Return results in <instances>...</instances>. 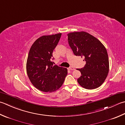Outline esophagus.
I'll return each mask as SVG.
<instances>
[{"instance_id":"1","label":"esophagus","mask_w":125,"mask_h":125,"mask_svg":"<svg viewBox=\"0 0 125 125\" xmlns=\"http://www.w3.org/2000/svg\"><path fill=\"white\" fill-rule=\"evenodd\" d=\"M68 69L70 70H75V68L74 67H70L68 68Z\"/></svg>"}]
</instances>
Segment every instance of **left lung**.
Wrapping results in <instances>:
<instances>
[{"label":"left lung","instance_id":"1","mask_svg":"<svg viewBox=\"0 0 125 125\" xmlns=\"http://www.w3.org/2000/svg\"><path fill=\"white\" fill-rule=\"evenodd\" d=\"M68 41L74 55L84 58L86 64L77 69L81 76L77 79L79 84L87 89L100 87L108 75L109 59L104 46L99 40L84 31L68 34Z\"/></svg>","mask_w":125,"mask_h":125}]
</instances>
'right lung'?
Segmentation results:
<instances>
[{"instance_id":"1","label":"right lung","mask_w":125,"mask_h":125,"mask_svg":"<svg viewBox=\"0 0 125 125\" xmlns=\"http://www.w3.org/2000/svg\"><path fill=\"white\" fill-rule=\"evenodd\" d=\"M62 33L43 36L38 38L29 50L26 72L31 82L37 89L51 93L62 86L68 74L65 68L53 65L52 52Z\"/></svg>"}]
</instances>
